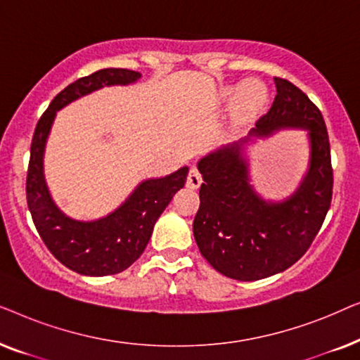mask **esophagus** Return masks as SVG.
Masks as SVG:
<instances>
[{
	"mask_svg": "<svg viewBox=\"0 0 360 360\" xmlns=\"http://www.w3.org/2000/svg\"><path fill=\"white\" fill-rule=\"evenodd\" d=\"M201 181H203V179H201V174L200 170L196 169V167H191L190 172H188V176H186V186L188 188H200Z\"/></svg>",
	"mask_w": 360,
	"mask_h": 360,
	"instance_id": "34e87169",
	"label": "esophagus"
}]
</instances>
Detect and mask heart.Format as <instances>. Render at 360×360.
Returning a JSON list of instances; mask_svg holds the SVG:
<instances>
[{
	"label": "heart",
	"mask_w": 360,
	"mask_h": 360,
	"mask_svg": "<svg viewBox=\"0 0 360 360\" xmlns=\"http://www.w3.org/2000/svg\"><path fill=\"white\" fill-rule=\"evenodd\" d=\"M226 93L229 96L238 93V96H236V110L243 112V115L254 112L267 101V88L259 80H245L238 88H229Z\"/></svg>",
	"instance_id": "1"
}]
</instances>
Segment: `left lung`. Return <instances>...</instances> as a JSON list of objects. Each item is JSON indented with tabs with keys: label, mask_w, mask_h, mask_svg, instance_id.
<instances>
[{
	"label": "left lung",
	"mask_w": 360,
	"mask_h": 360,
	"mask_svg": "<svg viewBox=\"0 0 360 360\" xmlns=\"http://www.w3.org/2000/svg\"><path fill=\"white\" fill-rule=\"evenodd\" d=\"M272 108L249 137L211 152L198 162L205 184L193 236L203 257L226 277L254 282L283 272L316 238L333 198L331 147L321 111L285 78L275 77ZM285 127L309 131L310 167L299 190L285 202H265L248 184L242 157L250 136Z\"/></svg>",
	"instance_id": "8db88e82"
}]
</instances>
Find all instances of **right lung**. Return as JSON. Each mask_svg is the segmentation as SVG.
Listing matches in <instances>:
<instances>
[{"mask_svg":"<svg viewBox=\"0 0 360 360\" xmlns=\"http://www.w3.org/2000/svg\"><path fill=\"white\" fill-rule=\"evenodd\" d=\"M139 78V72L127 68H103L78 78L53 98L34 131L26 179L32 221L53 257L73 272L88 277L120 274L141 257L155 221L176 191L184 188L188 167H181L164 179L142 181L120 208L105 218L77 221L63 214L49 193L44 179V149L58 110L103 86L129 85Z\"/></svg>","mask_w":360,"mask_h":360,"instance_id":"right-lung-1","label":"right lung"}]
</instances>
